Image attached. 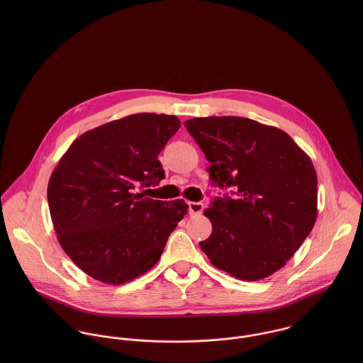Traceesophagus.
<instances>
[{
    "label": "esophagus",
    "mask_w": 363,
    "mask_h": 363,
    "mask_svg": "<svg viewBox=\"0 0 363 363\" xmlns=\"http://www.w3.org/2000/svg\"><path fill=\"white\" fill-rule=\"evenodd\" d=\"M203 209H204L203 203H189L190 213H201Z\"/></svg>",
    "instance_id": "1"
}]
</instances>
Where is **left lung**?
<instances>
[{
    "mask_svg": "<svg viewBox=\"0 0 363 363\" xmlns=\"http://www.w3.org/2000/svg\"><path fill=\"white\" fill-rule=\"evenodd\" d=\"M187 131L211 163L213 184L233 187L204 215L212 233L200 242L212 265L242 281L281 269L314 226L317 176L311 159L282 130L236 116L197 117Z\"/></svg>",
    "mask_w": 363,
    "mask_h": 363,
    "instance_id": "1",
    "label": "left lung"
}]
</instances>
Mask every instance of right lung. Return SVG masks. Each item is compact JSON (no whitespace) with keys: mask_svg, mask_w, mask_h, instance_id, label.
Segmentation results:
<instances>
[{"mask_svg":"<svg viewBox=\"0 0 363 363\" xmlns=\"http://www.w3.org/2000/svg\"><path fill=\"white\" fill-rule=\"evenodd\" d=\"M176 116L138 113L78 137L52 170L48 200L60 246L85 274L121 285L151 269L187 213L184 200L134 194L164 177L157 155Z\"/></svg>","mask_w":363,"mask_h":363,"instance_id":"right-lung-1","label":"right lung"}]
</instances>
